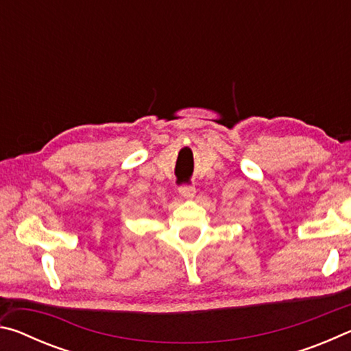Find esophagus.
<instances>
[{
  "label": "esophagus",
  "instance_id": "obj_1",
  "mask_svg": "<svg viewBox=\"0 0 351 351\" xmlns=\"http://www.w3.org/2000/svg\"><path fill=\"white\" fill-rule=\"evenodd\" d=\"M180 193L182 198L192 199L195 197V193H197V189H195L193 186H182V187H180Z\"/></svg>",
  "mask_w": 351,
  "mask_h": 351
}]
</instances>
